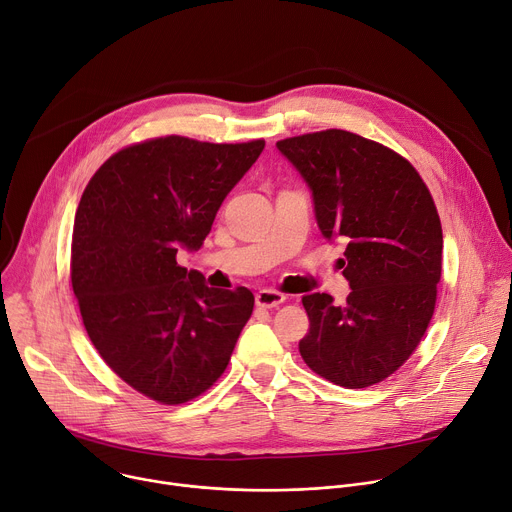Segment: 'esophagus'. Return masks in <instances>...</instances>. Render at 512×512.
<instances>
[{"instance_id": "obj_1", "label": "esophagus", "mask_w": 512, "mask_h": 512, "mask_svg": "<svg viewBox=\"0 0 512 512\" xmlns=\"http://www.w3.org/2000/svg\"><path fill=\"white\" fill-rule=\"evenodd\" d=\"M284 300L286 296L276 290H259L255 294V302L257 306H261V309H276V306H280Z\"/></svg>"}]
</instances>
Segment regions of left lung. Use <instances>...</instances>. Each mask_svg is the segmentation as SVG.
Segmentation results:
<instances>
[{
	"instance_id": "1",
	"label": "left lung",
	"mask_w": 512,
	"mask_h": 512,
	"mask_svg": "<svg viewBox=\"0 0 512 512\" xmlns=\"http://www.w3.org/2000/svg\"><path fill=\"white\" fill-rule=\"evenodd\" d=\"M309 185L327 241L346 243L344 304L302 296L311 329L300 356L346 389L385 381L414 354L436 304L442 228L418 170L362 135L327 129L276 144Z\"/></svg>"
}]
</instances>
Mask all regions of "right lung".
<instances>
[{"instance_id":"add662e5","label":"right lung","mask_w":512,"mask_h":512,"mask_svg":"<svg viewBox=\"0 0 512 512\" xmlns=\"http://www.w3.org/2000/svg\"><path fill=\"white\" fill-rule=\"evenodd\" d=\"M263 148L166 135L113 154L82 193L72 288L84 327L113 372L158 403L208 391L253 313L251 290L210 288L177 253L201 249Z\"/></svg>"}]
</instances>
